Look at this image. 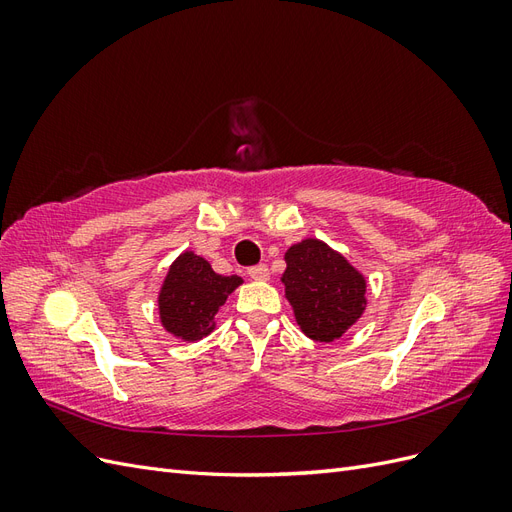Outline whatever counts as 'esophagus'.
<instances>
[{"instance_id": "esophagus-1", "label": "esophagus", "mask_w": 512, "mask_h": 512, "mask_svg": "<svg viewBox=\"0 0 512 512\" xmlns=\"http://www.w3.org/2000/svg\"><path fill=\"white\" fill-rule=\"evenodd\" d=\"M247 275L252 277V280H258V282H265V280H269V267L267 265H254V267H250L247 269Z\"/></svg>"}]
</instances>
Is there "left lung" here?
<instances>
[{"instance_id":"obj_1","label":"left lung","mask_w":512,"mask_h":512,"mask_svg":"<svg viewBox=\"0 0 512 512\" xmlns=\"http://www.w3.org/2000/svg\"><path fill=\"white\" fill-rule=\"evenodd\" d=\"M282 282L303 333L316 342L342 337L367 303L363 275L318 239L290 247Z\"/></svg>"}]
</instances>
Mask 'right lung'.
Segmentation results:
<instances>
[{
    "label": "right lung",
    "mask_w": 512,
    "mask_h": 512,
    "mask_svg": "<svg viewBox=\"0 0 512 512\" xmlns=\"http://www.w3.org/2000/svg\"><path fill=\"white\" fill-rule=\"evenodd\" d=\"M243 280L239 275H218L205 258L192 252L181 254L170 267L160 290V320L168 333L196 342L215 327V314L228 294Z\"/></svg>",
    "instance_id": "obj_1"
}]
</instances>
